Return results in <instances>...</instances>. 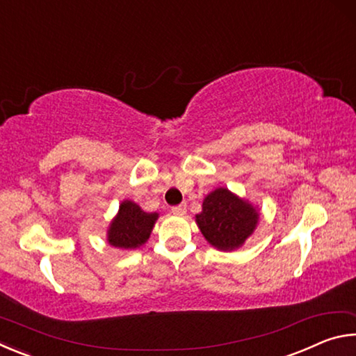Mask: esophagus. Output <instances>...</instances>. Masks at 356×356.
I'll use <instances>...</instances> for the list:
<instances>
[{
	"label": "esophagus",
	"mask_w": 356,
	"mask_h": 356,
	"mask_svg": "<svg viewBox=\"0 0 356 356\" xmlns=\"http://www.w3.org/2000/svg\"><path fill=\"white\" fill-rule=\"evenodd\" d=\"M171 212L174 215H185L186 212V204H179V206L171 207Z\"/></svg>",
	"instance_id": "34e87169"
}]
</instances>
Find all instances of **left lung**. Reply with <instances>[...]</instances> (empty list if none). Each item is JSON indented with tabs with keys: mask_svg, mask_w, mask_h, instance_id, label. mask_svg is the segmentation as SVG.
<instances>
[{
	"mask_svg": "<svg viewBox=\"0 0 356 356\" xmlns=\"http://www.w3.org/2000/svg\"><path fill=\"white\" fill-rule=\"evenodd\" d=\"M256 209L238 200L226 188L210 193L202 202L196 222L202 236L218 250H236L248 238L257 225Z\"/></svg>",
	"mask_w": 356,
	"mask_h": 356,
	"instance_id": "1",
	"label": "left lung"
}]
</instances>
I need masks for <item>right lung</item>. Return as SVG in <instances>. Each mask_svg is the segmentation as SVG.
I'll return each instance as SVG.
<instances>
[{"label": "right lung", "instance_id": "add662e5", "mask_svg": "<svg viewBox=\"0 0 356 356\" xmlns=\"http://www.w3.org/2000/svg\"><path fill=\"white\" fill-rule=\"evenodd\" d=\"M159 213L143 212L140 206L124 201L108 231V242L116 248L134 250L147 242Z\"/></svg>", "mask_w": 356, "mask_h": 356}]
</instances>
